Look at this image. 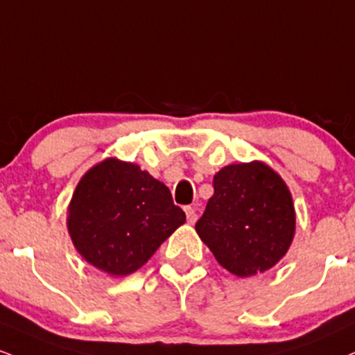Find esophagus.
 I'll return each instance as SVG.
<instances>
[{
    "label": "esophagus",
    "instance_id": "obj_1",
    "mask_svg": "<svg viewBox=\"0 0 355 355\" xmlns=\"http://www.w3.org/2000/svg\"><path fill=\"white\" fill-rule=\"evenodd\" d=\"M185 213H187V220H189L190 225H193L198 215H196V210L193 207H185Z\"/></svg>",
    "mask_w": 355,
    "mask_h": 355
}]
</instances>
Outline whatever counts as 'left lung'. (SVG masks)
Instances as JSON below:
<instances>
[{"mask_svg": "<svg viewBox=\"0 0 355 355\" xmlns=\"http://www.w3.org/2000/svg\"><path fill=\"white\" fill-rule=\"evenodd\" d=\"M293 198L261 162L223 166L195 228L225 270L246 277L279 261L294 236Z\"/></svg>", "mask_w": 355, "mask_h": 355, "instance_id": "left-lung-1", "label": "left lung"}]
</instances>
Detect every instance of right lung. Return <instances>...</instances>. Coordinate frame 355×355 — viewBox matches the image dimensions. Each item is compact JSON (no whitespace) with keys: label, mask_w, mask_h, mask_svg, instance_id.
<instances>
[{"label":"right lung","mask_w":355,"mask_h":355,"mask_svg":"<svg viewBox=\"0 0 355 355\" xmlns=\"http://www.w3.org/2000/svg\"><path fill=\"white\" fill-rule=\"evenodd\" d=\"M185 223L164 183L139 165L107 159L80 178L67 228L80 256L112 276H125L150 259Z\"/></svg>","instance_id":"add662e5"}]
</instances>
